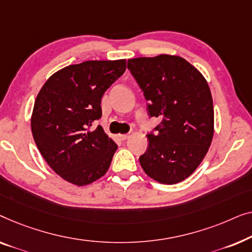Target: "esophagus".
Instances as JSON below:
<instances>
[{"label": "esophagus", "instance_id": "1", "mask_svg": "<svg viewBox=\"0 0 252 252\" xmlns=\"http://www.w3.org/2000/svg\"><path fill=\"white\" fill-rule=\"evenodd\" d=\"M119 137H120V139H121V140H126L127 138L130 137V134H127V133H126V134H120Z\"/></svg>", "mask_w": 252, "mask_h": 252}]
</instances>
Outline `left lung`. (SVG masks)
Returning <instances> with one entry per match:
<instances>
[{
    "label": "left lung",
    "instance_id": "8db88e82",
    "mask_svg": "<svg viewBox=\"0 0 252 252\" xmlns=\"http://www.w3.org/2000/svg\"><path fill=\"white\" fill-rule=\"evenodd\" d=\"M127 69L144 92L148 116L161 120L147 134L141 168L158 183L182 182L195 171L214 136V104L207 81L178 56L129 59Z\"/></svg>",
    "mask_w": 252,
    "mask_h": 252
}]
</instances>
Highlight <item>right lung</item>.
<instances>
[{
    "instance_id": "obj_1",
    "label": "right lung",
    "mask_w": 252,
    "mask_h": 252,
    "mask_svg": "<svg viewBox=\"0 0 252 252\" xmlns=\"http://www.w3.org/2000/svg\"><path fill=\"white\" fill-rule=\"evenodd\" d=\"M126 62L91 60L55 73L38 92L32 115L35 144L51 169L77 186L102 177L118 145L100 126L101 98Z\"/></svg>"
}]
</instances>
